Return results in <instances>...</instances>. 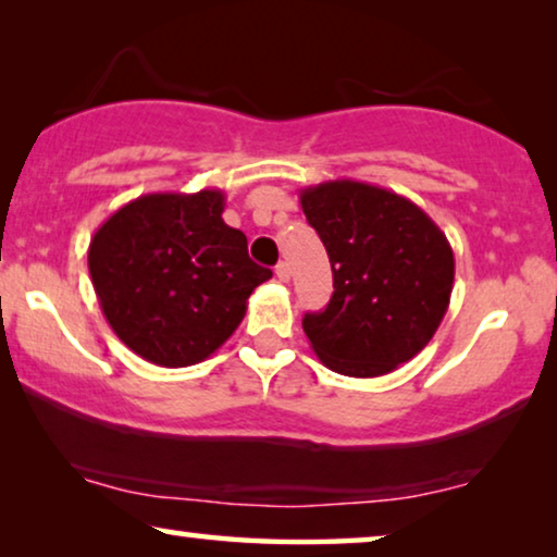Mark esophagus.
<instances>
[{
  "label": "esophagus",
  "mask_w": 557,
  "mask_h": 557,
  "mask_svg": "<svg viewBox=\"0 0 557 557\" xmlns=\"http://www.w3.org/2000/svg\"><path fill=\"white\" fill-rule=\"evenodd\" d=\"M276 276H278V281H284V284H286L288 278H292V269H288V263L281 261V263L276 265Z\"/></svg>",
  "instance_id": "34e87169"
}]
</instances>
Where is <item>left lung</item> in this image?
<instances>
[{
  "label": "left lung",
  "mask_w": 557,
  "mask_h": 557,
  "mask_svg": "<svg viewBox=\"0 0 557 557\" xmlns=\"http://www.w3.org/2000/svg\"><path fill=\"white\" fill-rule=\"evenodd\" d=\"M299 200L334 276L326 309L301 319L319 360L347 377H380L413 360L451 299L446 235L408 197L368 182H322Z\"/></svg>",
  "instance_id": "obj_1"
}]
</instances>
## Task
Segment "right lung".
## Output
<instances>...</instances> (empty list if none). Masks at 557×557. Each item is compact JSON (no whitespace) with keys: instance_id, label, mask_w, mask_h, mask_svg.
I'll return each instance as SVG.
<instances>
[{"instance_id":"right-lung-1","label":"right lung","mask_w":557,"mask_h":557,"mask_svg":"<svg viewBox=\"0 0 557 557\" xmlns=\"http://www.w3.org/2000/svg\"><path fill=\"white\" fill-rule=\"evenodd\" d=\"M220 189L151 193L119 208L88 246L106 322L159 368H187L238 330L248 296L273 273L223 220Z\"/></svg>"}]
</instances>
